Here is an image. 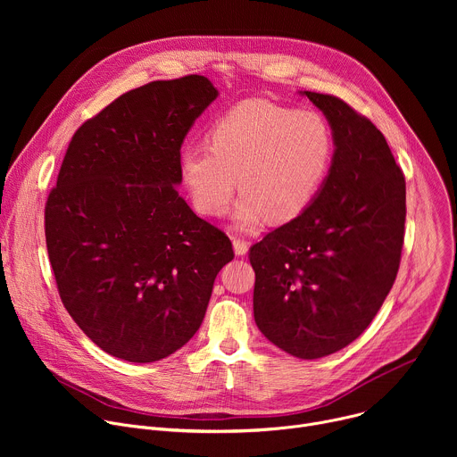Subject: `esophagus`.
Returning <instances> with one entry per match:
<instances>
[{
	"instance_id": "obj_1",
	"label": "esophagus",
	"mask_w": 457,
	"mask_h": 457,
	"mask_svg": "<svg viewBox=\"0 0 457 457\" xmlns=\"http://www.w3.org/2000/svg\"><path fill=\"white\" fill-rule=\"evenodd\" d=\"M247 247H249V242L245 238H240V237H233V249H235V254L238 256H244L247 253Z\"/></svg>"
}]
</instances>
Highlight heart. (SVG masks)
<instances>
[{
	"mask_svg": "<svg viewBox=\"0 0 457 457\" xmlns=\"http://www.w3.org/2000/svg\"><path fill=\"white\" fill-rule=\"evenodd\" d=\"M333 132L320 113L264 99L226 112L208 132V146L186 145L179 179L195 212L220 217L238 187L231 222L240 231L268 217L293 220L316 199L333 162Z\"/></svg>",
	"mask_w": 457,
	"mask_h": 457,
	"instance_id": "b5f03b06",
	"label": "heart"
}]
</instances>
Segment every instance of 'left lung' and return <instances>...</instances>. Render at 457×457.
Instances as JSON below:
<instances>
[{
	"label": "left lung",
	"mask_w": 457,
	"mask_h": 457,
	"mask_svg": "<svg viewBox=\"0 0 457 457\" xmlns=\"http://www.w3.org/2000/svg\"><path fill=\"white\" fill-rule=\"evenodd\" d=\"M328 119L335 154L311 206L249 251L254 321L291 356L354 342L393 287L405 231V177L379 129L342 99L300 92Z\"/></svg>",
	"instance_id": "obj_1"
}]
</instances>
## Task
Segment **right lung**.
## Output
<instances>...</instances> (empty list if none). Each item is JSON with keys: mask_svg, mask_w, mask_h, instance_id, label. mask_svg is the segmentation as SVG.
Segmentation results:
<instances>
[{"mask_svg": "<svg viewBox=\"0 0 457 457\" xmlns=\"http://www.w3.org/2000/svg\"><path fill=\"white\" fill-rule=\"evenodd\" d=\"M219 97L204 76L117 97L74 134L45 208L59 296L104 353L162 360L199 331L229 238L175 186L195 119Z\"/></svg>", "mask_w": 457, "mask_h": 457, "instance_id": "add662e5", "label": "right lung"}]
</instances>
